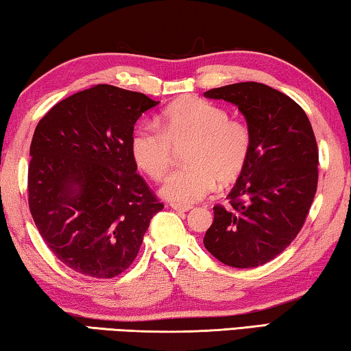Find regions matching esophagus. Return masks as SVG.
I'll list each match as a JSON object with an SVG mask.
<instances>
[{
  "mask_svg": "<svg viewBox=\"0 0 351 351\" xmlns=\"http://www.w3.org/2000/svg\"><path fill=\"white\" fill-rule=\"evenodd\" d=\"M171 208L176 211H180V213H185V211H189L193 208L191 205H182V204H171Z\"/></svg>",
  "mask_w": 351,
  "mask_h": 351,
  "instance_id": "esophagus-1",
  "label": "esophagus"
}]
</instances>
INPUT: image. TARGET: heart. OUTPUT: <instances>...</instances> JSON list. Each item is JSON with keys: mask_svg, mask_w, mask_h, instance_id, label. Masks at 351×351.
<instances>
[{"mask_svg": "<svg viewBox=\"0 0 351 351\" xmlns=\"http://www.w3.org/2000/svg\"><path fill=\"white\" fill-rule=\"evenodd\" d=\"M156 128L138 125L130 136V154L145 174L162 180L174 163L176 151L185 149L188 166L165 180L162 196L171 202L193 204L221 185L237 182L249 165L252 132L230 118L219 106L199 97L172 102L158 114Z\"/></svg>", "mask_w": 351, "mask_h": 351, "instance_id": "b5f03b06", "label": "heart"}]
</instances>
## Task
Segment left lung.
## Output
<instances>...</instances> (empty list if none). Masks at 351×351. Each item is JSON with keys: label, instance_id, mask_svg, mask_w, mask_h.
Returning a JSON list of instances; mask_svg holds the SVG:
<instances>
[{"label": "left lung", "instance_id": "1", "mask_svg": "<svg viewBox=\"0 0 351 351\" xmlns=\"http://www.w3.org/2000/svg\"><path fill=\"white\" fill-rule=\"evenodd\" d=\"M204 96L237 106L252 132L249 165L228 193V208H213L204 245L227 266L258 267L295 239L311 208L319 179L311 123L294 99L264 84H232Z\"/></svg>", "mask_w": 351, "mask_h": 351}]
</instances>
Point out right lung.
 I'll return each instance as SVG.
<instances>
[{
	"label": "right lung",
	"mask_w": 351,
	"mask_h": 351,
	"mask_svg": "<svg viewBox=\"0 0 351 351\" xmlns=\"http://www.w3.org/2000/svg\"><path fill=\"white\" fill-rule=\"evenodd\" d=\"M157 104L99 84L57 102L37 124L27 202L46 245L74 272L93 278L124 272L163 210L130 154L136 119Z\"/></svg>",
	"instance_id": "right-lung-1"
}]
</instances>
